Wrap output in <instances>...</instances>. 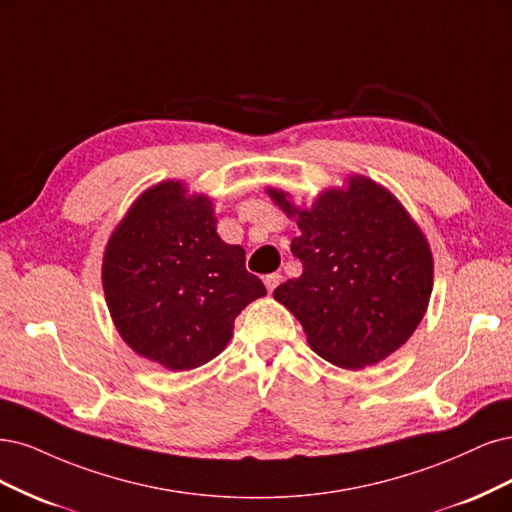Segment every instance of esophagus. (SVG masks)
Wrapping results in <instances>:
<instances>
[{
	"instance_id": "34e87169",
	"label": "esophagus",
	"mask_w": 512,
	"mask_h": 512,
	"mask_svg": "<svg viewBox=\"0 0 512 512\" xmlns=\"http://www.w3.org/2000/svg\"><path fill=\"white\" fill-rule=\"evenodd\" d=\"M280 280H283V276H280L278 272H272V274H266V276H263V283H266V287H268V291H270V293L278 287Z\"/></svg>"
}]
</instances>
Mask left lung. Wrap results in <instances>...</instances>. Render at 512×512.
I'll use <instances>...</instances> for the list:
<instances>
[{
	"mask_svg": "<svg viewBox=\"0 0 512 512\" xmlns=\"http://www.w3.org/2000/svg\"><path fill=\"white\" fill-rule=\"evenodd\" d=\"M349 191H325L298 210L283 191L272 200L302 234L291 253L302 276L274 289L315 353L340 368L378 364L412 336L432 293L434 263L421 229L395 197L364 176Z\"/></svg>",
	"mask_w": 512,
	"mask_h": 512,
	"instance_id": "obj_1",
	"label": "left lung"
}]
</instances>
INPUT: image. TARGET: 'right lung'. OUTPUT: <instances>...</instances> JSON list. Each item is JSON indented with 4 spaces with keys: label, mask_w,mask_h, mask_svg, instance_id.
<instances>
[{
    "label": "right lung",
    "mask_w": 512,
    "mask_h": 512,
    "mask_svg": "<svg viewBox=\"0 0 512 512\" xmlns=\"http://www.w3.org/2000/svg\"><path fill=\"white\" fill-rule=\"evenodd\" d=\"M244 249L214 227L204 195L180 183L148 189L112 234L104 255V293L123 340L168 370L217 357L240 310L266 295L246 272Z\"/></svg>",
    "instance_id": "add662e5"
}]
</instances>
